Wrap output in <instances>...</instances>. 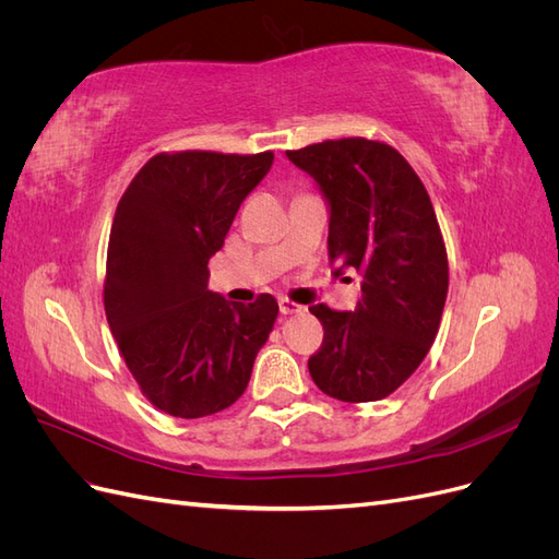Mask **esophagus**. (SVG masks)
I'll list each match as a JSON object with an SVG mask.
<instances>
[{
    "label": "esophagus",
    "instance_id": "obj_1",
    "mask_svg": "<svg viewBox=\"0 0 559 559\" xmlns=\"http://www.w3.org/2000/svg\"><path fill=\"white\" fill-rule=\"evenodd\" d=\"M302 310V306H298V302H294V300H289V298H280V312L284 314V317H289V314H300Z\"/></svg>",
    "mask_w": 559,
    "mask_h": 559
}]
</instances>
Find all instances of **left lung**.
<instances>
[{"label":"left lung","instance_id":"left-lung-1","mask_svg":"<svg viewBox=\"0 0 559 559\" xmlns=\"http://www.w3.org/2000/svg\"><path fill=\"white\" fill-rule=\"evenodd\" d=\"M289 160L324 193L329 259L361 275L354 312L324 302L310 312L324 343L308 368L321 392L380 401L408 380L436 341L448 296V251L431 198L394 146L364 138L326 140Z\"/></svg>","mask_w":559,"mask_h":559}]
</instances>
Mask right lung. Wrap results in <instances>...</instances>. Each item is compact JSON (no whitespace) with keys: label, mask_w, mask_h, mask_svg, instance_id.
Masks as SVG:
<instances>
[{"label":"right lung","mask_w":559,"mask_h":559,"mask_svg":"<svg viewBox=\"0 0 559 559\" xmlns=\"http://www.w3.org/2000/svg\"><path fill=\"white\" fill-rule=\"evenodd\" d=\"M263 154H156L118 202L105 312L121 357L158 411L195 419L238 401L277 319V300L228 302L207 289L242 200L273 165Z\"/></svg>","instance_id":"add662e5"}]
</instances>
